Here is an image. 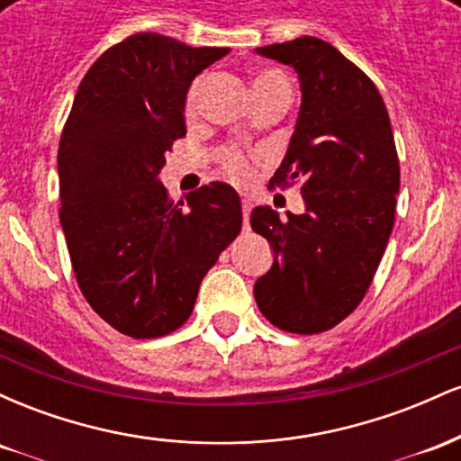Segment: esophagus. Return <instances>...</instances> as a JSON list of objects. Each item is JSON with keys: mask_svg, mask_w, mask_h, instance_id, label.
<instances>
[{"mask_svg": "<svg viewBox=\"0 0 461 461\" xmlns=\"http://www.w3.org/2000/svg\"><path fill=\"white\" fill-rule=\"evenodd\" d=\"M249 214H251V201L242 199V223H245V227L249 225Z\"/></svg>", "mask_w": 461, "mask_h": 461, "instance_id": "34e87169", "label": "esophagus"}]
</instances>
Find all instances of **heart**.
<instances>
[{"label":"heart","mask_w":461,"mask_h":461,"mask_svg":"<svg viewBox=\"0 0 461 461\" xmlns=\"http://www.w3.org/2000/svg\"><path fill=\"white\" fill-rule=\"evenodd\" d=\"M271 79H284L279 73H262V76L256 77V82H253V86L256 84H262V82H271ZM203 84L205 79L199 77L197 82L190 86L188 91V97H186V113L188 114H194L199 108V102H201V93H203ZM223 167H225V173L230 176L234 182H249L253 176V167H251V160H249L247 156H242V153L238 151H227L223 156Z\"/></svg>","instance_id":"1"}]
</instances>
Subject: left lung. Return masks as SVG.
Returning a JSON list of instances; mask_svg holds the SVG:
<instances>
[{
	"label": "left lung",
	"mask_w": 461,
	"mask_h": 461,
	"mask_svg": "<svg viewBox=\"0 0 461 461\" xmlns=\"http://www.w3.org/2000/svg\"><path fill=\"white\" fill-rule=\"evenodd\" d=\"M256 51L299 76L297 128L271 186L301 182L305 212H251L275 253L253 294L279 330L321 333L357 308L393 234L401 179L393 128L377 86L333 45L301 36Z\"/></svg>",
	"instance_id": "8db88e82"
}]
</instances>
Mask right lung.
<instances>
[{"label":"right lung","mask_w":461,"mask_h":461,"mask_svg":"<svg viewBox=\"0 0 461 461\" xmlns=\"http://www.w3.org/2000/svg\"><path fill=\"white\" fill-rule=\"evenodd\" d=\"M227 54L142 32L104 51L73 99L58 147L60 225L79 290L125 336L182 327L201 279L240 231L230 184L201 186L184 208L158 177L186 136L190 84Z\"/></svg>","instance_id":"right-lung-1"}]
</instances>
